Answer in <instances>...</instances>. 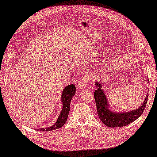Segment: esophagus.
Masks as SVG:
<instances>
[{
	"label": "esophagus",
	"mask_w": 157,
	"mask_h": 157,
	"mask_svg": "<svg viewBox=\"0 0 157 157\" xmlns=\"http://www.w3.org/2000/svg\"><path fill=\"white\" fill-rule=\"evenodd\" d=\"M87 78H82L79 80V82L78 83V86L79 89H85L86 86V83H87Z\"/></svg>",
	"instance_id": "esophagus-1"
}]
</instances>
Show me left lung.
<instances>
[{
	"label": "left lung",
	"instance_id": "8db88e82",
	"mask_svg": "<svg viewBox=\"0 0 157 157\" xmlns=\"http://www.w3.org/2000/svg\"><path fill=\"white\" fill-rule=\"evenodd\" d=\"M149 82V81H148ZM98 89L94 92L97 112L99 118L105 125L110 127H124L130 124L140 117L146 106L148 96L144 99L142 105L138 109L128 113H113L108 109V103L107 98L101 89V85L99 82L96 83Z\"/></svg>",
	"mask_w": 157,
	"mask_h": 157
}]
</instances>
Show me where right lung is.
<instances>
[{
  "mask_svg": "<svg viewBox=\"0 0 157 157\" xmlns=\"http://www.w3.org/2000/svg\"><path fill=\"white\" fill-rule=\"evenodd\" d=\"M75 94V86L74 85H70L67 86L63 89V94L61 96V101L63 102V109L61 112L59 117L56 124L51 127H47V128H41L38 130L40 131H52L57 129L61 127L64 124H65L67 120L68 115L70 110V104H71V100L73 96Z\"/></svg>",
  "mask_w": 157,
  "mask_h": 157,
  "instance_id": "1",
  "label": "right lung"
}]
</instances>
